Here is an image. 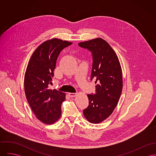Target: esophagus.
Wrapping results in <instances>:
<instances>
[{
    "label": "esophagus",
    "instance_id": "obj_1",
    "mask_svg": "<svg viewBox=\"0 0 156 156\" xmlns=\"http://www.w3.org/2000/svg\"><path fill=\"white\" fill-rule=\"evenodd\" d=\"M68 94L71 97H74L77 95V93H68Z\"/></svg>",
    "mask_w": 156,
    "mask_h": 156
}]
</instances>
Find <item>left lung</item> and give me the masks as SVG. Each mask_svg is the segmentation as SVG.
<instances>
[{
	"label": "left lung",
	"mask_w": 156,
	"mask_h": 156,
	"mask_svg": "<svg viewBox=\"0 0 156 156\" xmlns=\"http://www.w3.org/2000/svg\"><path fill=\"white\" fill-rule=\"evenodd\" d=\"M79 45L92 52L90 80L96 84V94H88L89 106L83 115L89 122L98 124L107 119L118 105L123 85L122 69L116 53L105 40L97 38Z\"/></svg>",
	"instance_id": "obj_1"
}]
</instances>
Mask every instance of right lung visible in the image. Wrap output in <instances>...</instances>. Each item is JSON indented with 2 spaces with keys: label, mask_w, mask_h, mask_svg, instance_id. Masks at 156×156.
Returning <instances> with one entry per match:
<instances>
[{
  "label": "right lung",
  "mask_w": 156,
  "mask_h": 156,
  "mask_svg": "<svg viewBox=\"0 0 156 156\" xmlns=\"http://www.w3.org/2000/svg\"><path fill=\"white\" fill-rule=\"evenodd\" d=\"M73 43L52 38L40 45L33 53L24 79L27 102L36 117L46 124H53L61 116V105L66 94L49 89L60 52Z\"/></svg>",
  "instance_id": "right-lung-1"
}]
</instances>
